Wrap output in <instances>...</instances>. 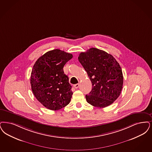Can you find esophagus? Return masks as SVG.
<instances>
[{"label": "esophagus", "mask_w": 152, "mask_h": 152, "mask_svg": "<svg viewBox=\"0 0 152 152\" xmlns=\"http://www.w3.org/2000/svg\"><path fill=\"white\" fill-rule=\"evenodd\" d=\"M79 86H80V84H76L73 85V87H74L75 88L77 89V88H79Z\"/></svg>", "instance_id": "esophagus-1"}]
</instances>
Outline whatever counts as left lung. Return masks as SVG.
<instances>
[{"instance_id": "8db88e82", "label": "left lung", "mask_w": 152, "mask_h": 152, "mask_svg": "<svg viewBox=\"0 0 152 152\" xmlns=\"http://www.w3.org/2000/svg\"><path fill=\"white\" fill-rule=\"evenodd\" d=\"M91 81L92 89L85 96L88 103L106 107L119 97L123 84L121 67L113 55L104 51L91 48L78 57Z\"/></svg>"}]
</instances>
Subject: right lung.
I'll return each mask as SVG.
<instances>
[{"instance_id":"add662e5","label":"right lung","mask_w":152,"mask_h":152,"mask_svg":"<svg viewBox=\"0 0 152 152\" xmlns=\"http://www.w3.org/2000/svg\"><path fill=\"white\" fill-rule=\"evenodd\" d=\"M72 57L71 54L55 49L39 57L33 66L31 90L37 100L48 109H61L71 101L72 86L63 68Z\"/></svg>"}]
</instances>
